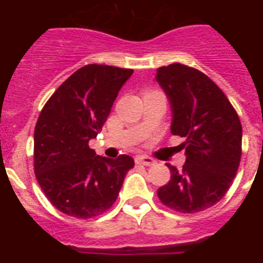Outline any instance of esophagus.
I'll use <instances>...</instances> for the list:
<instances>
[{
  "mask_svg": "<svg viewBox=\"0 0 263 263\" xmlns=\"http://www.w3.org/2000/svg\"><path fill=\"white\" fill-rule=\"evenodd\" d=\"M136 162L138 164H145V166H153L155 163V160L147 155H138V157H136Z\"/></svg>",
  "mask_w": 263,
  "mask_h": 263,
  "instance_id": "obj_1",
  "label": "esophagus"
}]
</instances>
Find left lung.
<instances>
[{"mask_svg": "<svg viewBox=\"0 0 263 263\" xmlns=\"http://www.w3.org/2000/svg\"><path fill=\"white\" fill-rule=\"evenodd\" d=\"M155 80L171 106V133L185 138L183 170L167 163L171 180L158 190V197L178 212H200L221 200L236 176L240 118L224 92L197 69L174 63L158 68Z\"/></svg>", "mask_w": 263, "mask_h": 263, "instance_id": "1", "label": "left lung"}]
</instances>
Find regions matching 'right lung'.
Masks as SVG:
<instances>
[{
    "instance_id": "add662e5",
    "label": "right lung",
    "mask_w": 263,
    "mask_h": 263,
    "mask_svg": "<svg viewBox=\"0 0 263 263\" xmlns=\"http://www.w3.org/2000/svg\"><path fill=\"white\" fill-rule=\"evenodd\" d=\"M133 69L88 64L50 97L34 130L36 180L57 210L90 218L116 201L134 159L100 157L89 148Z\"/></svg>"
}]
</instances>
